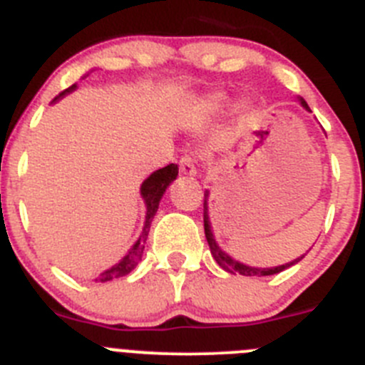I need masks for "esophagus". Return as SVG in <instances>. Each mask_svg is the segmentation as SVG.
Wrapping results in <instances>:
<instances>
[{
	"label": "esophagus",
	"mask_w": 365,
	"mask_h": 365,
	"mask_svg": "<svg viewBox=\"0 0 365 365\" xmlns=\"http://www.w3.org/2000/svg\"><path fill=\"white\" fill-rule=\"evenodd\" d=\"M179 170H180V173H185V175H190V177L195 175V173H197L195 155H193V153H186V155L180 157Z\"/></svg>",
	"instance_id": "34e87169"
}]
</instances>
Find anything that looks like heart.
<instances>
[{"label": "heart", "mask_w": 365, "mask_h": 365, "mask_svg": "<svg viewBox=\"0 0 365 365\" xmlns=\"http://www.w3.org/2000/svg\"><path fill=\"white\" fill-rule=\"evenodd\" d=\"M226 105H228V99L226 98H222V96H212V98L205 103L202 108H205V112L217 113V112H222Z\"/></svg>", "instance_id": "obj_1"}]
</instances>
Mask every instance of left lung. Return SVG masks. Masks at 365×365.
Returning <instances> with one entry per match:
<instances>
[{"label":"left lung","instance_id":"8db88e82","mask_svg":"<svg viewBox=\"0 0 365 365\" xmlns=\"http://www.w3.org/2000/svg\"><path fill=\"white\" fill-rule=\"evenodd\" d=\"M300 103H302L304 108L309 110V106H307V103L304 101V99H300ZM205 233H206V240H208V244H210V252H212L213 259L217 260V264H219L222 269L233 273V275H235V273H239V275H244V277L275 275V273L284 272L286 267L293 266V264H297L300 259H302V257H300V259H295L293 262L282 264V266H277V267H252V266H246V264H242V262H237V260L232 259L228 253H224L222 250L217 246L215 239H213V233H212V228H210V219H208V192L205 193Z\"/></svg>","mask_w":365,"mask_h":365}]
</instances>
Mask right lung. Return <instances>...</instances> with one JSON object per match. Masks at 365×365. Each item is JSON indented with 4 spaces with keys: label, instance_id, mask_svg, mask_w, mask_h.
I'll use <instances>...</instances> for the list:
<instances>
[{
    "label": "right lung",
    "instance_id": "1",
    "mask_svg": "<svg viewBox=\"0 0 365 365\" xmlns=\"http://www.w3.org/2000/svg\"><path fill=\"white\" fill-rule=\"evenodd\" d=\"M76 86L78 85H72V86H68L66 90H63L58 98H53V101H58V99H61L63 96H66V93L73 92V90H76ZM177 173H179L177 165H168V166H165V168H160V170H157V172H153L152 175H150L148 179L143 182L141 195H143V199H145V205H146V220H145V228H143L141 237H139V240L133 244L132 250H130V252L126 253V255L123 257V259L119 260L115 266H112L110 269H106L105 273H101V277H99L98 280L106 282V280L125 277L132 272L137 264H139V260H141V257H143V252H145V242H146V237H148V232H150V224H152L153 215H155L157 208H159L160 197H163V193L166 192V188L170 186V182L175 179Z\"/></svg>",
    "mask_w": 365,
    "mask_h": 365
}]
</instances>
